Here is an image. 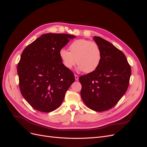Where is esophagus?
I'll return each mask as SVG.
<instances>
[{"label":"esophagus","instance_id":"34e87169","mask_svg":"<svg viewBox=\"0 0 147 147\" xmlns=\"http://www.w3.org/2000/svg\"><path fill=\"white\" fill-rule=\"evenodd\" d=\"M74 76H75V80H78V78H79V77L77 75H74Z\"/></svg>","mask_w":147,"mask_h":147}]
</instances>
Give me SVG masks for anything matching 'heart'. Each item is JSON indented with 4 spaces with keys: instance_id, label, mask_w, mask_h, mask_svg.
I'll use <instances>...</instances> for the list:
<instances>
[{
    "instance_id": "obj_1",
    "label": "heart",
    "mask_w": 147,
    "mask_h": 147,
    "mask_svg": "<svg viewBox=\"0 0 147 147\" xmlns=\"http://www.w3.org/2000/svg\"><path fill=\"white\" fill-rule=\"evenodd\" d=\"M70 51L64 48L59 51V56L65 68L71 69L77 64L79 71L94 72L98 67L102 57L99 46L95 42L78 39L71 43Z\"/></svg>"
}]
</instances>
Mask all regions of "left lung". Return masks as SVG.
Instances as JSON below:
<instances>
[{
  "mask_svg": "<svg viewBox=\"0 0 147 147\" xmlns=\"http://www.w3.org/2000/svg\"><path fill=\"white\" fill-rule=\"evenodd\" d=\"M94 40L100 48V64L94 72L79 77L84 103L96 112L112 109L125 94L131 75V66L124 53L99 37Z\"/></svg>",
  "mask_w": 147,
  "mask_h": 147,
  "instance_id": "8db88e82",
  "label": "left lung"
}]
</instances>
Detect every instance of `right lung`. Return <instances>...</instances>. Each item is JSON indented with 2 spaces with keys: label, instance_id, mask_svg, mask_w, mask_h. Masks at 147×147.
Returning <instances> with one entry per match:
<instances>
[{
  "label": "right lung",
  "instance_id": "1",
  "mask_svg": "<svg viewBox=\"0 0 147 147\" xmlns=\"http://www.w3.org/2000/svg\"><path fill=\"white\" fill-rule=\"evenodd\" d=\"M75 35L48 33L25 48L18 64L20 88L34 109L50 112L63 102L74 81L73 72L65 68L59 51Z\"/></svg>",
  "mask_w": 147,
  "mask_h": 147
}]
</instances>
